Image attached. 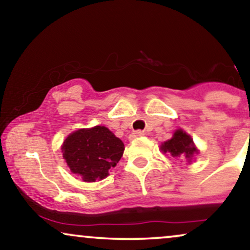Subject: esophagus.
Masks as SVG:
<instances>
[{"instance_id": "esophagus-1", "label": "esophagus", "mask_w": 250, "mask_h": 250, "mask_svg": "<svg viewBox=\"0 0 250 250\" xmlns=\"http://www.w3.org/2000/svg\"><path fill=\"white\" fill-rule=\"evenodd\" d=\"M142 135H145V133H143L142 131H135V132H133L131 135H129V139H131V140L138 139V138H140V136H142Z\"/></svg>"}]
</instances>
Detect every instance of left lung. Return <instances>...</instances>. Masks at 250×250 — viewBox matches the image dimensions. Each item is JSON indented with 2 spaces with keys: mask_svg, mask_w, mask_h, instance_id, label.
<instances>
[{
  "mask_svg": "<svg viewBox=\"0 0 250 250\" xmlns=\"http://www.w3.org/2000/svg\"><path fill=\"white\" fill-rule=\"evenodd\" d=\"M162 150L165 153H170V156L174 158H183L184 157V158L190 159L193 153H197V149L194 148L191 136L188 135L182 129H177L172 139L164 142Z\"/></svg>",
  "mask_w": 250,
  "mask_h": 250,
  "instance_id": "obj_1",
  "label": "left lung"
}]
</instances>
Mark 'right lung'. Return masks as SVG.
Returning a JSON list of instances; mask_svg holds the SVG:
<instances>
[{
  "label": "right lung",
  "instance_id": "1",
  "mask_svg": "<svg viewBox=\"0 0 250 250\" xmlns=\"http://www.w3.org/2000/svg\"><path fill=\"white\" fill-rule=\"evenodd\" d=\"M124 143L104 126L78 129L64 140L62 155L74 174L85 182L108 176L124 153Z\"/></svg>",
  "mask_w": 250,
  "mask_h": 250
}]
</instances>
